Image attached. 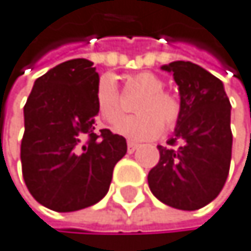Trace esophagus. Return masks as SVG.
<instances>
[{
	"mask_svg": "<svg viewBox=\"0 0 251 251\" xmlns=\"http://www.w3.org/2000/svg\"><path fill=\"white\" fill-rule=\"evenodd\" d=\"M136 149H138V144H136V142H133V141H128V142H127V150H128L130 153H133Z\"/></svg>",
	"mask_w": 251,
	"mask_h": 251,
	"instance_id": "obj_1",
	"label": "esophagus"
}]
</instances>
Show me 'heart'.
<instances>
[{"instance_id": "b5f03b06", "label": "heart", "mask_w": 251, "mask_h": 251, "mask_svg": "<svg viewBox=\"0 0 251 251\" xmlns=\"http://www.w3.org/2000/svg\"><path fill=\"white\" fill-rule=\"evenodd\" d=\"M133 87L144 92L136 105L138 115L124 118L115 130L135 141L158 138L164 127L173 130L182 115V102L176 95L164 90V81L151 72H139L128 81ZM96 110L105 123L115 124L124 115L121 96L112 75H102L95 87Z\"/></svg>"}]
</instances>
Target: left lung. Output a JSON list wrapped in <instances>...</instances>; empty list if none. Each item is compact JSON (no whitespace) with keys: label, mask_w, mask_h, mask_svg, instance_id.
Listing matches in <instances>:
<instances>
[{"label":"left lung","mask_w":251,"mask_h":251,"mask_svg":"<svg viewBox=\"0 0 251 251\" xmlns=\"http://www.w3.org/2000/svg\"><path fill=\"white\" fill-rule=\"evenodd\" d=\"M182 115L167 147L158 146L159 162L149 172V187L161 202L179 210H199L221 193L227 181L233 135L230 101L224 85L190 61H175Z\"/></svg>","instance_id":"obj_1"}]
</instances>
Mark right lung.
Returning a JSON list of instances; mask_svg holds the SVG:
<instances>
[{
    "label": "right lung",
    "instance_id": "add662e5",
    "mask_svg": "<svg viewBox=\"0 0 251 251\" xmlns=\"http://www.w3.org/2000/svg\"><path fill=\"white\" fill-rule=\"evenodd\" d=\"M98 79L92 61H66L35 81L24 105L23 178L36 201L55 212L100 202L127 151L124 136L95 132Z\"/></svg>",
    "mask_w": 251,
    "mask_h": 251
}]
</instances>
